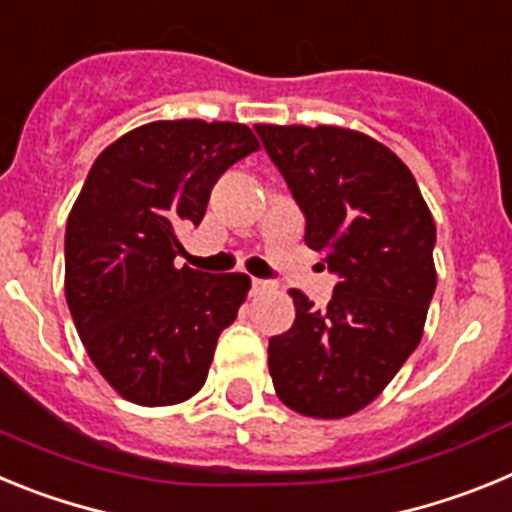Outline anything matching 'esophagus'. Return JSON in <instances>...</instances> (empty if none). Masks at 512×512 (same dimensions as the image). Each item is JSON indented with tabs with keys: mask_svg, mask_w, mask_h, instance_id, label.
Returning a JSON list of instances; mask_svg holds the SVG:
<instances>
[{
	"mask_svg": "<svg viewBox=\"0 0 512 512\" xmlns=\"http://www.w3.org/2000/svg\"><path fill=\"white\" fill-rule=\"evenodd\" d=\"M271 287H274V284H271L269 279H256V277L251 279V289H253V292H264V289H271Z\"/></svg>",
	"mask_w": 512,
	"mask_h": 512,
	"instance_id": "1",
	"label": "esophagus"
}]
</instances>
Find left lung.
Returning <instances> with one entry per match:
<instances>
[{
  "instance_id": "left-lung-1",
  "label": "left lung",
  "mask_w": 512,
  "mask_h": 512,
  "mask_svg": "<svg viewBox=\"0 0 512 512\" xmlns=\"http://www.w3.org/2000/svg\"><path fill=\"white\" fill-rule=\"evenodd\" d=\"M305 215V243L338 282L325 310L300 289L295 323L269 338L279 400L310 418L366 408L423 336L436 292V223L387 146L333 125H256Z\"/></svg>"
}]
</instances>
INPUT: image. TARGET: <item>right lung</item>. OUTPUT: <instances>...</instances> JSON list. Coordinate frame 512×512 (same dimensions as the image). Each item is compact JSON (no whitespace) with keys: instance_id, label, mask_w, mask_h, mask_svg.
<instances>
[{"instance_id":"add662e5","label":"right lung","mask_w":512,"mask_h":512,"mask_svg":"<svg viewBox=\"0 0 512 512\" xmlns=\"http://www.w3.org/2000/svg\"><path fill=\"white\" fill-rule=\"evenodd\" d=\"M259 151L238 122L158 120L104 148L66 223V302L89 359L125 400L200 392L246 274L176 269V233L200 225L215 182Z\"/></svg>"}]
</instances>
